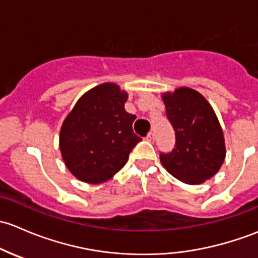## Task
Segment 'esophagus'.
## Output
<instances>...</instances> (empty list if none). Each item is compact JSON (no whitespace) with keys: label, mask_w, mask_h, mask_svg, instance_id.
<instances>
[{"label":"esophagus","mask_w":258,"mask_h":258,"mask_svg":"<svg viewBox=\"0 0 258 258\" xmlns=\"http://www.w3.org/2000/svg\"><path fill=\"white\" fill-rule=\"evenodd\" d=\"M147 140L148 142H154L155 140V135H154V133H149V134L147 135Z\"/></svg>","instance_id":"obj_1"}]
</instances>
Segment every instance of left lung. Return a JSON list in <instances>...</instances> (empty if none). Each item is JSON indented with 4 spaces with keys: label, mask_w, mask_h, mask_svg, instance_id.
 Instances as JSON below:
<instances>
[{
    "label": "left lung",
    "mask_w": 258,
    "mask_h": 258,
    "mask_svg": "<svg viewBox=\"0 0 258 258\" xmlns=\"http://www.w3.org/2000/svg\"><path fill=\"white\" fill-rule=\"evenodd\" d=\"M163 100L176 142L170 153H160L161 164L180 181L201 184L219 171L226 155L219 119L208 100L191 88L165 93Z\"/></svg>",
    "instance_id": "1"
}]
</instances>
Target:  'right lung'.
I'll return each instance as SVG.
<instances>
[{"label": "right lung", "mask_w": 258, "mask_h": 258, "mask_svg": "<svg viewBox=\"0 0 258 258\" xmlns=\"http://www.w3.org/2000/svg\"><path fill=\"white\" fill-rule=\"evenodd\" d=\"M128 94L104 83L82 95L63 121L59 149L78 180L100 184L116 174L142 140L133 132L137 116L124 109Z\"/></svg>", "instance_id": "1"}]
</instances>
